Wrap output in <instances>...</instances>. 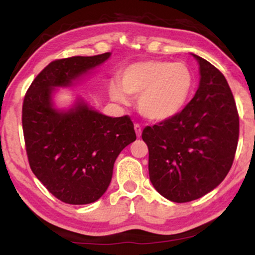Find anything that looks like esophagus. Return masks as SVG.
Listing matches in <instances>:
<instances>
[{
    "label": "esophagus",
    "mask_w": 255,
    "mask_h": 255,
    "mask_svg": "<svg viewBox=\"0 0 255 255\" xmlns=\"http://www.w3.org/2000/svg\"><path fill=\"white\" fill-rule=\"evenodd\" d=\"M134 129H135V133H136V136H140L141 135V126H140L139 124H135L134 125Z\"/></svg>",
    "instance_id": "obj_1"
}]
</instances>
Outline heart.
Instances as JSON below:
<instances>
[{
	"label": "heart",
	"mask_w": 255,
	"mask_h": 255,
	"mask_svg": "<svg viewBox=\"0 0 255 255\" xmlns=\"http://www.w3.org/2000/svg\"><path fill=\"white\" fill-rule=\"evenodd\" d=\"M194 86L192 69L182 62L140 61L126 67L120 85H110L113 99L128 103V95L137 96V109L145 118L164 121L180 113Z\"/></svg>",
	"instance_id": "obj_1"
}]
</instances>
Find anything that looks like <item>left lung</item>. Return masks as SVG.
Segmentation results:
<instances>
[{
	"label": "left lung",
	"mask_w": 255,
	"mask_h": 255,
	"mask_svg": "<svg viewBox=\"0 0 255 255\" xmlns=\"http://www.w3.org/2000/svg\"><path fill=\"white\" fill-rule=\"evenodd\" d=\"M193 56L200 66L194 97L141 134L151 182L174 203H188L216 188L233 165L239 140V113L227 79L209 61Z\"/></svg>",
	"instance_id": "1"
}]
</instances>
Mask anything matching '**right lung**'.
<instances>
[{
  "label": "right lung",
  "instance_id": "add662e5",
  "mask_svg": "<svg viewBox=\"0 0 255 255\" xmlns=\"http://www.w3.org/2000/svg\"><path fill=\"white\" fill-rule=\"evenodd\" d=\"M110 52L52 61L26 92L22 103V130L31 170L46 189L66 204L98 200L109 187L114 163L136 139L129 116L109 118L78 102L73 109H54L55 87L103 63Z\"/></svg>",
  "mask_w": 255,
  "mask_h": 255
}]
</instances>
